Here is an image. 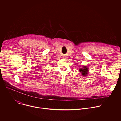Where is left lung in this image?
Returning <instances> with one entry per match:
<instances>
[{
	"label": "left lung",
	"instance_id": "8db88e82",
	"mask_svg": "<svg viewBox=\"0 0 121 121\" xmlns=\"http://www.w3.org/2000/svg\"><path fill=\"white\" fill-rule=\"evenodd\" d=\"M80 72H81L82 75V76H87V73H88V68H87V67L86 66H84L83 67V68H80L79 69Z\"/></svg>",
	"mask_w": 121,
	"mask_h": 121
}]
</instances>
